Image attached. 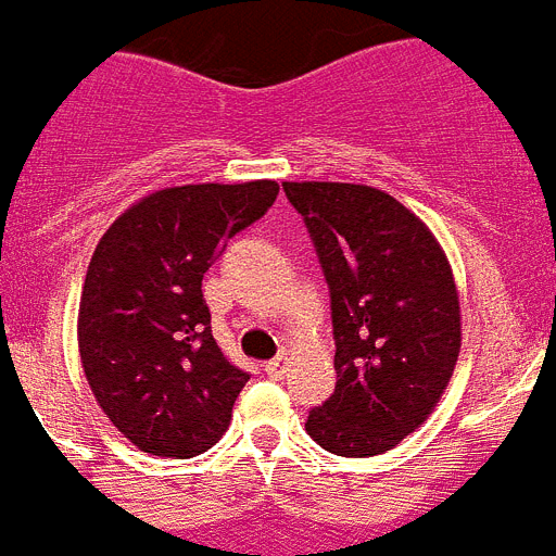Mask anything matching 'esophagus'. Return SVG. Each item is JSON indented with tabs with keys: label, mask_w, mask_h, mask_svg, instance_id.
Here are the masks:
<instances>
[{
	"label": "esophagus",
	"mask_w": 556,
	"mask_h": 556,
	"mask_svg": "<svg viewBox=\"0 0 556 556\" xmlns=\"http://www.w3.org/2000/svg\"><path fill=\"white\" fill-rule=\"evenodd\" d=\"M288 370V356H274L270 362H265V372H268L270 379H282Z\"/></svg>",
	"instance_id": "esophagus-1"
}]
</instances>
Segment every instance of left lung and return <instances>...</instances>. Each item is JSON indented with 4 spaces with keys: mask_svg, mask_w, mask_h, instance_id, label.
Here are the masks:
<instances>
[{
    "mask_svg": "<svg viewBox=\"0 0 556 556\" xmlns=\"http://www.w3.org/2000/svg\"><path fill=\"white\" fill-rule=\"evenodd\" d=\"M330 291L336 390L307 413L321 450L370 458L432 413L460 350L444 251L395 198L356 184H282Z\"/></svg>",
    "mask_w": 556,
    "mask_h": 556,
    "instance_id": "1",
    "label": "left lung"
}]
</instances>
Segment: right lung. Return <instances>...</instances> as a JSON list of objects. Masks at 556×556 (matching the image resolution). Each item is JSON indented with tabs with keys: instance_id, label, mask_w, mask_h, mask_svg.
I'll list each match as a JSON object with an SVG mask.
<instances>
[{
	"instance_id": "right-lung-1",
	"label": "right lung",
	"mask_w": 556,
	"mask_h": 556,
	"mask_svg": "<svg viewBox=\"0 0 556 556\" xmlns=\"http://www.w3.org/2000/svg\"><path fill=\"white\" fill-rule=\"evenodd\" d=\"M277 194L274 180L175 186L127 208L98 242L78 350L92 395L138 450L191 458L228 429L249 372L212 336L203 274Z\"/></svg>"
}]
</instances>
